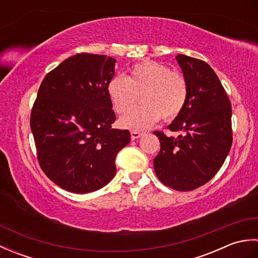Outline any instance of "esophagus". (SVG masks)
<instances>
[{
    "label": "esophagus",
    "mask_w": 258,
    "mask_h": 258,
    "mask_svg": "<svg viewBox=\"0 0 258 258\" xmlns=\"http://www.w3.org/2000/svg\"><path fill=\"white\" fill-rule=\"evenodd\" d=\"M142 135H143V133L139 132V131H132V132H131V138H132V140H138Z\"/></svg>",
    "instance_id": "34e87169"
}]
</instances>
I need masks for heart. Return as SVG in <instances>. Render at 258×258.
Returning a JSON list of instances; mask_svg holds the SVG:
<instances>
[{"instance_id": "1", "label": "heart", "mask_w": 258, "mask_h": 258, "mask_svg": "<svg viewBox=\"0 0 258 258\" xmlns=\"http://www.w3.org/2000/svg\"><path fill=\"white\" fill-rule=\"evenodd\" d=\"M139 95L144 104L118 120L124 128L142 131L155 124L161 116L166 120L177 117L187 102L188 85L182 74L154 61L136 64L127 79L117 75L107 84V95L116 113L125 112Z\"/></svg>"}]
</instances>
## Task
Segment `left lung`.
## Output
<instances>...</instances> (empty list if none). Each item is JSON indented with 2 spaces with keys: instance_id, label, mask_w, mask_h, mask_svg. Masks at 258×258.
Here are the masks:
<instances>
[{
  "instance_id": "obj_1",
  "label": "left lung",
  "mask_w": 258,
  "mask_h": 258,
  "mask_svg": "<svg viewBox=\"0 0 258 258\" xmlns=\"http://www.w3.org/2000/svg\"><path fill=\"white\" fill-rule=\"evenodd\" d=\"M177 63L188 85L186 105L168 125L177 138L155 131L161 150L153 161L161 182L188 191L211 180L231 150L232 106L216 73L206 62L178 54Z\"/></svg>"
}]
</instances>
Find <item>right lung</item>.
<instances>
[{"instance_id":"1","label":"right lung","mask_w":258,"mask_h":258,"mask_svg":"<svg viewBox=\"0 0 258 258\" xmlns=\"http://www.w3.org/2000/svg\"><path fill=\"white\" fill-rule=\"evenodd\" d=\"M115 62L79 53L47 73L38 89L30 120L37 160L65 190L85 194L109 183L117 153L131 141L127 130L112 128L107 84Z\"/></svg>"}]
</instances>
